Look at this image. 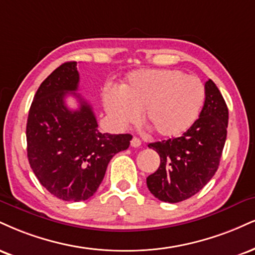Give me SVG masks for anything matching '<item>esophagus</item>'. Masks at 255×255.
<instances>
[{
    "mask_svg": "<svg viewBox=\"0 0 255 255\" xmlns=\"http://www.w3.org/2000/svg\"><path fill=\"white\" fill-rule=\"evenodd\" d=\"M130 146L131 147H139V146H141V141H140L139 137L134 136L133 139L130 140Z\"/></svg>",
    "mask_w": 255,
    "mask_h": 255,
    "instance_id": "obj_1",
    "label": "esophagus"
}]
</instances>
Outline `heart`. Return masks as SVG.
Here are the masks:
<instances>
[{
  "label": "heart",
  "mask_w": 255,
  "mask_h": 255,
  "mask_svg": "<svg viewBox=\"0 0 255 255\" xmlns=\"http://www.w3.org/2000/svg\"><path fill=\"white\" fill-rule=\"evenodd\" d=\"M205 100L203 83L179 70H140L131 73L122 91L103 95L104 108L118 126L143 121L161 137H177L197 121Z\"/></svg>",
  "instance_id": "b5f03b06"
}]
</instances>
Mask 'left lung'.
I'll use <instances>...</instances> for the list:
<instances>
[{
    "label": "left lung",
    "instance_id": "left-lung-1",
    "mask_svg": "<svg viewBox=\"0 0 255 255\" xmlns=\"http://www.w3.org/2000/svg\"><path fill=\"white\" fill-rule=\"evenodd\" d=\"M205 100L195 125L182 136L149 143L160 157V166L147 177L155 198L178 203L197 194L220 165L227 139L228 108L219 88L205 82Z\"/></svg>",
    "mask_w": 255,
    "mask_h": 255
}]
</instances>
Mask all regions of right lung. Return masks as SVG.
<instances>
[{"label":"right lung","instance_id":"right-lung-1","mask_svg":"<svg viewBox=\"0 0 255 255\" xmlns=\"http://www.w3.org/2000/svg\"><path fill=\"white\" fill-rule=\"evenodd\" d=\"M76 61L57 67L40 84L27 119V157L44 188L57 198L79 202L90 198L102 183L110 159L129 147L130 134L98 129L93 108L78 90ZM78 98L69 110L65 97Z\"/></svg>","mask_w":255,"mask_h":255}]
</instances>
